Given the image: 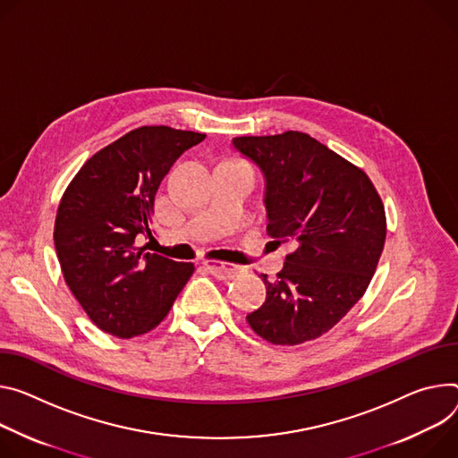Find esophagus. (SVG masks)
<instances>
[{
  "label": "esophagus",
  "mask_w": 458,
  "mask_h": 458,
  "mask_svg": "<svg viewBox=\"0 0 458 458\" xmlns=\"http://www.w3.org/2000/svg\"><path fill=\"white\" fill-rule=\"evenodd\" d=\"M202 267L210 272L212 276L219 277V279H232L237 274V268L233 265L228 263H221V261H212V259H206L202 261Z\"/></svg>",
  "instance_id": "1"
}]
</instances>
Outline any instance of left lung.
Wrapping results in <instances>:
<instances>
[{"mask_svg":"<svg viewBox=\"0 0 458 458\" xmlns=\"http://www.w3.org/2000/svg\"><path fill=\"white\" fill-rule=\"evenodd\" d=\"M233 148L265 175L267 232L294 248L265 303L246 316L274 345H300L335 327L365 294L387 223L384 202L358 165L301 131L237 137Z\"/></svg>","mask_w":458,"mask_h":458,"instance_id":"obj_1","label":"left lung"}]
</instances>
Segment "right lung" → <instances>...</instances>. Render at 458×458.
<instances>
[{
    "label": "right lung",
    "instance_id": "1",
    "mask_svg": "<svg viewBox=\"0 0 458 458\" xmlns=\"http://www.w3.org/2000/svg\"><path fill=\"white\" fill-rule=\"evenodd\" d=\"M204 133L142 126L95 153L67 186L55 248L64 279L91 321L116 338L153 330L191 277L193 263L146 252L157 190Z\"/></svg>",
    "mask_w": 458,
    "mask_h": 458
}]
</instances>
